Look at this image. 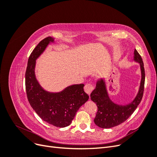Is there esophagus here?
<instances>
[{"instance_id":"34e87169","label":"esophagus","mask_w":157,"mask_h":157,"mask_svg":"<svg viewBox=\"0 0 157 157\" xmlns=\"http://www.w3.org/2000/svg\"><path fill=\"white\" fill-rule=\"evenodd\" d=\"M94 88V86L92 84H86V86H84V91L90 96V94H91Z\"/></svg>"}]
</instances>
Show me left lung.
Returning <instances> with one entry per match:
<instances>
[{"label":"left lung","mask_w":157,"mask_h":157,"mask_svg":"<svg viewBox=\"0 0 157 157\" xmlns=\"http://www.w3.org/2000/svg\"><path fill=\"white\" fill-rule=\"evenodd\" d=\"M134 60L140 63L141 79L138 93L131 103L122 105L112 101L109 96L103 78L98 80L96 88L90 94L91 99L98 107V112L94 121L99 128H110L121 124L132 115L140 103L144 95L145 76L143 60L136 49Z\"/></svg>","instance_id":"obj_1"}]
</instances>
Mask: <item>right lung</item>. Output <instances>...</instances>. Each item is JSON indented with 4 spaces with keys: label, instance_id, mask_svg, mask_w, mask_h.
I'll return each mask as SVG.
<instances>
[{
    "label": "right lung",
    "instance_id": "add662e5",
    "mask_svg": "<svg viewBox=\"0 0 157 157\" xmlns=\"http://www.w3.org/2000/svg\"><path fill=\"white\" fill-rule=\"evenodd\" d=\"M54 42L48 36L42 40L31 52L25 72V88L28 101L36 113L44 121L59 128L68 126L77 111L89 99L84 91V84H73L59 92L44 90L35 76L36 60L46 47Z\"/></svg>",
    "mask_w": 157,
    "mask_h": 157
}]
</instances>
